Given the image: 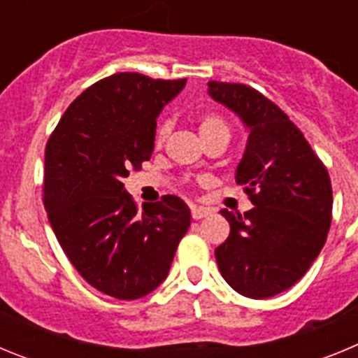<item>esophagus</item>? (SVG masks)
I'll return each instance as SVG.
<instances>
[{"label": "esophagus", "instance_id": "obj_1", "mask_svg": "<svg viewBox=\"0 0 358 358\" xmlns=\"http://www.w3.org/2000/svg\"><path fill=\"white\" fill-rule=\"evenodd\" d=\"M210 213H211V211L208 210V208H197V206L192 208V218H195V220L206 218Z\"/></svg>", "mask_w": 358, "mask_h": 358}]
</instances>
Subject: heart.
I'll return each mask as SVG.
<instances>
[{
  "label": "heart",
  "mask_w": 358,
  "mask_h": 358,
  "mask_svg": "<svg viewBox=\"0 0 358 358\" xmlns=\"http://www.w3.org/2000/svg\"><path fill=\"white\" fill-rule=\"evenodd\" d=\"M215 131L227 132L226 123L218 118V116H213V115L202 116V120L199 122V132H201V136L208 134V132H215ZM164 134H166V127H161L159 132H157V143H161V141H163Z\"/></svg>",
  "instance_id": "heart-1"
}]
</instances>
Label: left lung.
<instances>
[{"mask_svg": "<svg viewBox=\"0 0 358 358\" xmlns=\"http://www.w3.org/2000/svg\"><path fill=\"white\" fill-rule=\"evenodd\" d=\"M208 94L249 131L235 179L255 204L243 217L220 210L231 231L215 258L231 289L252 299L273 297L305 276L327 242L330 177L301 131L264 94L215 80Z\"/></svg>", "mask_w": 358, "mask_h": 358, "instance_id": "8db88e82", "label": "left lung"}]
</instances>
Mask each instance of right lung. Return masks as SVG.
<instances>
[{
  "label": "right lung",
  "mask_w": 358,
  "mask_h": 358,
  "mask_svg": "<svg viewBox=\"0 0 358 358\" xmlns=\"http://www.w3.org/2000/svg\"><path fill=\"white\" fill-rule=\"evenodd\" d=\"M186 85L116 73L66 109L44 152V208L78 274L116 299H140L166 280L192 213L166 195L138 211L123 186L148 161L156 120Z\"/></svg>",
  "instance_id": "1"
}]
</instances>
